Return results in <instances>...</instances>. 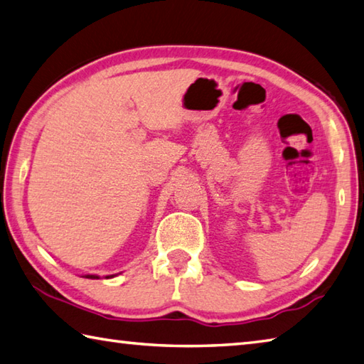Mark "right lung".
Here are the masks:
<instances>
[{
    "mask_svg": "<svg viewBox=\"0 0 364 364\" xmlns=\"http://www.w3.org/2000/svg\"><path fill=\"white\" fill-rule=\"evenodd\" d=\"M85 277H87V279H100L98 276H95V274H87ZM111 277H114V276H106V279H111Z\"/></svg>",
    "mask_w": 364,
    "mask_h": 364,
    "instance_id": "1",
    "label": "right lung"
}]
</instances>
